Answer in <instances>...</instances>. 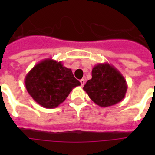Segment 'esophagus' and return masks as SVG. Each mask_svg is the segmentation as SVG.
I'll use <instances>...</instances> for the list:
<instances>
[{"instance_id": "esophagus-1", "label": "esophagus", "mask_w": 155, "mask_h": 155, "mask_svg": "<svg viewBox=\"0 0 155 155\" xmlns=\"http://www.w3.org/2000/svg\"><path fill=\"white\" fill-rule=\"evenodd\" d=\"M80 84H81V86H84L85 84V80L84 79H82V80H80Z\"/></svg>"}]
</instances>
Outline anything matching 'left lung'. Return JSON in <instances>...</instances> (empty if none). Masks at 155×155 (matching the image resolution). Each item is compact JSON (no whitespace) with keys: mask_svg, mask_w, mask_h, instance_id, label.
I'll return each mask as SVG.
<instances>
[{"mask_svg":"<svg viewBox=\"0 0 155 155\" xmlns=\"http://www.w3.org/2000/svg\"><path fill=\"white\" fill-rule=\"evenodd\" d=\"M128 85L119 71L108 63L93 67L92 79L83 89L90 99L101 107H108L121 101L125 97Z\"/></svg>","mask_w":155,"mask_h":155,"instance_id":"left-lung-1","label":"left lung"}]
</instances>
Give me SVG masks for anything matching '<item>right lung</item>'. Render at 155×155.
<instances>
[{"label": "right lung", "mask_w": 155, "mask_h": 155, "mask_svg": "<svg viewBox=\"0 0 155 155\" xmlns=\"http://www.w3.org/2000/svg\"><path fill=\"white\" fill-rule=\"evenodd\" d=\"M25 85L28 93L43 108H54L63 103L80 82L74 77L70 68L61 61L46 58L27 73Z\"/></svg>", "instance_id": "right-lung-1"}]
</instances>
